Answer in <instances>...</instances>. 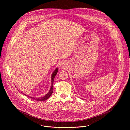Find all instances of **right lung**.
<instances>
[{"label":"right lung","instance_id":"add662e5","mask_svg":"<svg viewBox=\"0 0 130 130\" xmlns=\"http://www.w3.org/2000/svg\"><path fill=\"white\" fill-rule=\"evenodd\" d=\"M58 70V68H56V69L54 70V71L53 72V73H52V76H51V87L50 90L49 92L47 93V94H46L44 96H42V97H39V98H34V97H31V96H30L27 95L25 94L24 93H23V94L26 96L31 98V99H35V100H36L39 101H44V100H47L49 97H50V96L52 95V94L53 93V83H54V78H55V77L56 76V74H57V73Z\"/></svg>","mask_w":130,"mask_h":130}]
</instances>
